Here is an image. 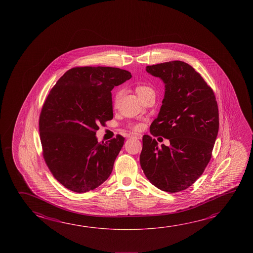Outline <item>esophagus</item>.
<instances>
[{"mask_svg":"<svg viewBox=\"0 0 253 253\" xmlns=\"http://www.w3.org/2000/svg\"><path fill=\"white\" fill-rule=\"evenodd\" d=\"M129 137H135V138H137V139H141L142 138V135L138 134V133H131V134H129Z\"/></svg>","mask_w":253,"mask_h":253,"instance_id":"obj_1","label":"esophagus"}]
</instances>
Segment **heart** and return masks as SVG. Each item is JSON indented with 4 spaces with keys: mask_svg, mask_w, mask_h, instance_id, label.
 <instances>
[{
    "mask_svg": "<svg viewBox=\"0 0 253 253\" xmlns=\"http://www.w3.org/2000/svg\"><path fill=\"white\" fill-rule=\"evenodd\" d=\"M152 91H153V89L151 87L148 86V85H145V84H138L136 87V92H137V95L139 96L140 99L144 98L146 94H148L149 92H152ZM121 91H117L116 94V100L119 99ZM128 127L132 128L133 130H139L143 127V125L140 124V123H130L128 125Z\"/></svg>",
    "mask_w": 253,
    "mask_h": 253,
    "instance_id": "b5f03b06",
    "label": "heart"
}]
</instances>
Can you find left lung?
<instances>
[{
	"label": "left lung",
	"instance_id": "1",
	"mask_svg": "<svg viewBox=\"0 0 253 253\" xmlns=\"http://www.w3.org/2000/svg\"><path fill=\"white\" fill-rule=\"evenodd\" d=\"M146 71L165 84L150 132L169 139L170 145L159 147L155 138L144 135L141 168L154 186L174 193L191 186L211 160L219 130L218 105L212 89L186 62H163Z\"/></svg>",
	"mask_w": 253,
	"mask_h": 253
}]
</instances>
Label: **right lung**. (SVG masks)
I'll list each match as a JSON object with an SVG mask.
<instances>
[{
    "instance_id": "obj_1",
    "label": "right lung",
    "mask_w": 253,
    "mask_h": 253,
    "mask_svg": "<svg viewBox=\"0 0 253 253\" xmlns=\"http://www.w3.org/2000/svg\"><path fill=\"white\" fill-rule=\"evenodd\" d=\"M130 78L118 68L76 67L51 89L39 122L43 157L70 191H92L112 173L125 137L117 135L101 144L96 131L113 119V88Z\"/></svg>"
}]
</instances>
